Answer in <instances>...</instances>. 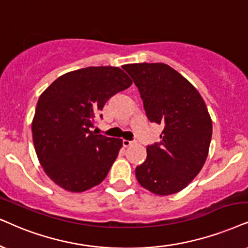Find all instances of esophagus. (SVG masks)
Masks as SVG:
<instances>
[{
    "instance_id": "34e87169",
    "label": "esophagus",
    "mask_w": 248,
    "mask_h": 248,
    "mask_svg": "<svg viewBox=\"0 0 248 248\" xmlns=\"http://www.w3.org/2000/svg\"><path fill=\"white\" fill-rule=\"evenodd\" d=\"M122 144H124V147H128V146H131L133 144H135L134 140H122Z\"/></svg>"
}]
</instances>
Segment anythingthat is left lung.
<instances>
[{"mask_svg": "<svg viewBox=\"0 0 248 248\" xmlns=\"http://www.w3.org/2000/svg\"><path fill=\"white\" fill-rule=\"evenodd\" d=\"M139 88L146 117L164 126L160 143L147 145L136 178L159 196L176 193L202 170L212 140V119L198 90L162 62L122 66Z\"/></svg>", "mask_w": 248, "mask_h": 248, "instance_id": "8db88e82", "label": "left lung"}]
</instances>
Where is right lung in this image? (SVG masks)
<instances>
[{
  "instance_id": "right-lung-1",
  "label": "right lung",
  "mask_w": 248,
  "mask_h": 248,
  "mask_svg": "<svg viewBox=\"0 0 248 248\" xmlns=\"http://www.w3.org/2000/svg\"><path fill=\"white\" fill-rule=\"evenodd\" d=\"M131 83L121 68L90 66L62 75L40 96L34 147L46 174L62 189L82 192L106 177L122 140L96 135L92 128L105 103Z\"/></svg>"
}]
</instances>
